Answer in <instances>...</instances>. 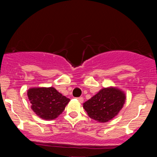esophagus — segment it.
I'll list each match as a JSON object with an SVG mask.
<instances>
[{
  "mask_svg": "<svg viewBox=\"0 0 157 157\" xmlns=\"http://www.w3.org/2000/svg\"><path fill=\"white\" fill-rule=\"evenodd\" d=\"M77 99L79 101V102H83V97H77Z\"/></svg>",
  "mask_w": 157,
  "mask_h": 157,
  "instance_id": "esophagus-1",
  "label": "esophagus"
}]
</instances>
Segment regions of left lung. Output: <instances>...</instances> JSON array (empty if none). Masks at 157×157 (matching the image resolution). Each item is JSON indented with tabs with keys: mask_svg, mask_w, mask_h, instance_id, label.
<instances>
[{
	"mask_svg": "<svg viewBox=\"0 0 157 157\" xmlns=\"http://www.w3.org/2000/svg\"><path fill=\"white\" fill-rule=\"evenodd\" d=\"M125 99V94L119 89L103 88L83 103V109L90 118L98 122H107L118 115Z\"/></svg>",
	"mask_w": 157,
	"mask_h": 157,
	"instance_id": "left-lung-1",
	"label": "left lung"
}]
</instances>
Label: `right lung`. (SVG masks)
Segmentation results:
<instances>
[{
	"instance_id": "right-lung-1",
	"label": "right lung",
	"mask_w": 157,
	"mask_h": 157,
	"mask_svg": "<svg viewBox=\"0 0 157 157\" xmlns=\"http://www.w3.org/2000/svg\"><path fill=\"white\" fill-rule=\"evenodd\" d=\"M28 98L33 112L42 119L52 120L61 115L70 102L54 87L30 88Z\"/></svg>"
}]
</instances>
